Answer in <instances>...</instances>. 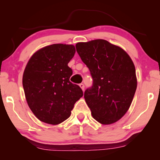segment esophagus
I'll return each instance as SVG.
<instances>
[{"instance_id": "obj_1", "label": "esophagus", "mask_w": 160, "mask_h": 160, "mask_svg": "<svg viewBox=\"0 0 160 160\" xmlns=\"http://www.w3.org/2000/svg\"><path fill=\"white\" fill-rule=\"evenodd\" d=\"M79 87H81V89H82L83 91L84 90V84H79Z\"/></svg>"}]
</instances>
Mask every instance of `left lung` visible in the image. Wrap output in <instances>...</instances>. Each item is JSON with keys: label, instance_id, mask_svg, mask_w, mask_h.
<instances>
[{"label": "left lung", "instance_id": "1", "mask_svg": "<svg viewBox=\"0 0 160 160\" xmlns=\"http://www.w3.org/2000/svg\"><path fill=\"white\" fill-rule=\"evenodd\" d=\"M93 79L84 99L92 116L102 124L117 122L127 113L137 88L135 68L121 47L103 39L76 44Z\"/></svg>", "mask_w": 160, "mask_h": 160}]
</instances>
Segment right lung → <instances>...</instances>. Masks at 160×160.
I'll return each mask as SVG.
<instances>
[{
  "label": "right lung",
  "mask_w": 160,
  "mask_h": 160,
  "mask_svg": "<svg viewBox=\"0 0 160 160\" xmlns=\"http://www.w3.org/2000/svg\"><path fill=\"white\" fill-rule=\"evenodd\" d=\"M75 52L73 45L55 43L38 50L27 63L22 77L25 98L41 122L62 123L83 96L82 89L70 82L73 71L68 64Z\"/></svg>",
  "instance_id": "1"
}]
</instances>
